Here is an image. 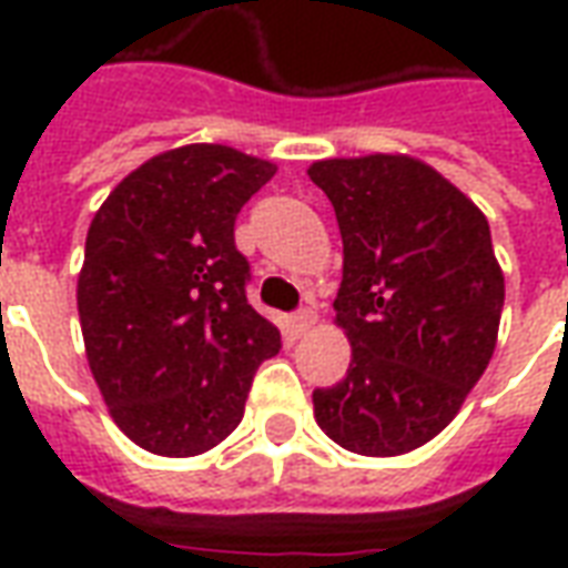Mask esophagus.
Instances as JSON below:
<instances>
[{
  "label": "esophagus",
  "instance_id": "1",
  "mask_svg": "<svg viewBox=\"0 0 568 568\" xmlns=\"http://www.w3.org/2000/svg\"><path fill=\"white\" fill-rule=\"evenodd\" d=\"M292 325H295V332H297V334H307L310 328L316 325V313H313V310H310V307L297 310L295 320H292Z\"/></svg>",
  "mask_w": 568,
  "mask_h": 568
}]
</instances>
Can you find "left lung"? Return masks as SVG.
<instances>
[{"instance_id": "obj_1", "label": "left lung", "mask_w": 568, "mask_h": 568, "mask_svg": "<svg viewBox=\"0 0 568 568\" xmlns=\"http://www.w3.org/2000/svg\"><path fill=\"white\" fill-rule=\"evenodd\" d=\"M307 175L344 240L334 322L353 346L344 381L313 393L316 423L349 453L417 450L496 349L505 276L487 215L410 154L328 158Z\"/></svg>"}]
</instances>
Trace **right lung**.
Returning a JSON list of instances; mask_svg holds the SVG:
<instances>
[{
	"instance_id": "add662e5",
	"label": "right lung",
	"mask_w": 568,
	"mask_h": 568,
	"mask_svg": "<svg viewBox=\"0 0 568 568\" xmlns=\"http://www.w3.org/2000/svg\"><path fill=\"white\" fill-rule=\"evenodd\" d=\"M276 163L194 142L136 166L93 215L79 273L88 365L115 426L142 450L197 456L243 419L280 332L246 301L234 246Z\"/></svg>"
}]
</instances>
